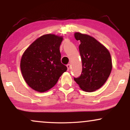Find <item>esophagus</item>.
<instances>
[{
  "label": "esophagus",
  "instance_id": "obj_1",
  "mask_svg": "<svg viewBox=\"0 0 130 130\" xmlns=\"http://www.w3.org/2000/svg\"><path fill=\"white\" fill-rule=\"evenodd\" d=\"M67 70H70V64H68V65H67Z\"/></svg>",
  "mask_w": 130,
  "mask_h": 130
}]
</instances>
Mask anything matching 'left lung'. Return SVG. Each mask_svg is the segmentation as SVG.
Masks as SVG:
<instances>
[{"mask_svg": "<svg viewBox=\"0 0 130 130\" xmlns=\"http://www.w3.org/2000/svg\"><path fill=\"white\" fill-rule=\"evenodd\" d=\"M74 37L80 41L79 50L83 71L74 80L83 90L94 92L103 86L111 74V54L105 46L90 35L75 32Z\"/></svg>", "mask_w": 130, "mask_h": 130, "instance_id": "1", "label": "left lung"}]
</instances>
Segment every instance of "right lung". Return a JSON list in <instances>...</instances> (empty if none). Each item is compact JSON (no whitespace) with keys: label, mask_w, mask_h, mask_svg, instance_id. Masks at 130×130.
I'll use <instances>...</instances> for the list:
<instances>
[{"label":"right lung","mask_w":130,"mask_h":130,"mask_svg":"<svg viewBox=\"0 0 130 130\" xmlns=\"http://www.w3.org/2000/svg\"><path fill=\"white\" fill-rule=\"evenodd\" d=\"M62 36L46 34L34 41L22 54L20 67L30 87L44 92L53 87L67 67L61 63Z\"/></svg>","instance_id":"add662e5"}]
</instances>
